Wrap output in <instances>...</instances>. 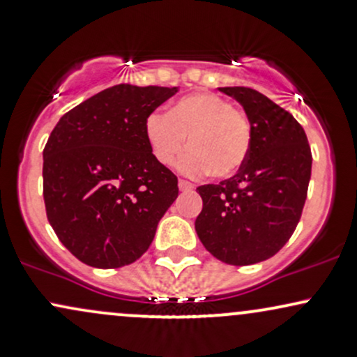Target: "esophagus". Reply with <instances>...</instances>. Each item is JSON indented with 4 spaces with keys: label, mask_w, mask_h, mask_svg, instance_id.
<instances>
[{
    "label": "esophagus",
    "mask_w": 357,
    "mask_h": 357,
    "mask_svg": "<svg viewBox=\"0 0 357 357\" xmlns=\"http://www.w3.org/2000/svg\"><path fill=\"white\" fill-rule=\"evenodd\" d=\"M178 189L182 192H187V190H192L194 185L190 182H187V180H178Z\"/></svg>",
    "instance_id": "obj_1"
}]
</instances>
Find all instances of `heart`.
Segmentation results:
<instances>
[{"label": "heart", "instance_id": "obj_1", "mask_svg": "<svg viewBox=\"0 0 357 357\" xmlns=\"http://www.w3.org/2000/svg\"><path fill=\"white\" fill-rule=\"evenodd\" d=\"M153 158L162 167L174 165L183 146L190 149L178 168L187 175L209 174L225 178L236 174L252 143L250 121L233 103L214 93L182 97L167 114L155 112L144 122Z\"/></svg>", "mask_w": 357, "mask_h": 357}]
</instances>
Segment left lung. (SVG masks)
Wrapping results in <instances>:
<instances>
[{
	"mask_svg": "<svg viewBox=\"0 0 357 357\" xmlns=\"http://www.w3.org/2000/svg\"><path fill=\"white\" fill-rule=\"evenodd\" d=\"M243 107L252 128L247 160L231 178L197 187L199 240L218 260L250 266L278 254L301 218L312 177V151L298 121L266 95L220 88Z\"/></svg>",
	"mask_w": 357,
	"mask_h": 357,
	"instance_id": "8db88e82",
	"label": "left lung"
}]
</instances>
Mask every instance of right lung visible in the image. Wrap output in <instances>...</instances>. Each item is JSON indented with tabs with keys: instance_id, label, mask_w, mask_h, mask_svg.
I'll return each instance as SVG.
<instances>
[{
	"instance_id": "add662e5",
	"label": "right lung",
	"mask_w": 357,
	"mask_h": 357,
	"mask_svg": "<svg viewBox=\"0 0 357 357\" xmlns=\"http://www.w3.org/2000/svg\"><path fill=\"white\" fill-rule=\"evenodd\" d=\"M177 86L121 83L64 114L44 148V202L61 243L83 264L117 269L139 259L178 195L151 155L144 122Z\"/></svg>"
}]
</instances>
